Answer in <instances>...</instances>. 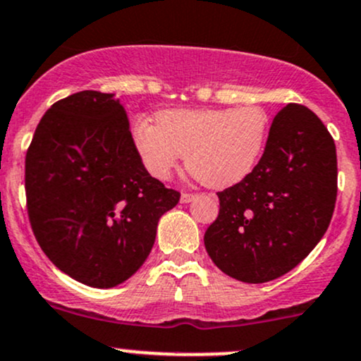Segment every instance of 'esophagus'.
<instances>
[{
  "label": "esophagus",
  "instance_id": "1",
  "mask_svg": "<svg viewBox=\"0 0 361 361\" xmlns=\"http://www.w3.org/2000/svg\"><path fill=\"white\" fill-rule=\"evenodd\" d=\"M193 199H195L193 193H181V204H188V202H192Z\"/></svg>",
  "mask_w": 361,
  "mask_h": 361
}]
</instances>
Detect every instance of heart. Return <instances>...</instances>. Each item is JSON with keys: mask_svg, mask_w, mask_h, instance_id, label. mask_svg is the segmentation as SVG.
<instances>
[{"mask_svg": "<svg viewBox=\"0 0 361 361\" xmlns=\"http://www.w3.org/2000/svg\"><path fill=\"white\" fill-rule=\"evenodd\" d=\"M269 116L260 106L221 109H169L157 123L137 120L132 140L145 169L168 180L188 156V168L211 187H229L247 178L262 157Z\"/></svg>", "mask_w": 361, "mask_h": 361, "instance_id": "obj_1", "label": "heart"}]
</instances>
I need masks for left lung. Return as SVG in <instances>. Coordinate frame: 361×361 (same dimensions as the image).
I'll return each mask as SVG.
<instances>
[{"label":"left lung","instance_id":"left-lung-1","mask_svg":"<svg viewBox=\"0 0 361 361\" xmlns=\"http://www.w3.org/2000/svg\"><path fill=\"white\" fill-rule=\"evenodd\" d=\"M217 197L219 216L204 235L212 262L253 284L290 272L322 240L334 212L338 157L326 125L307 106H284L253 171Z\"/></svg>","mask_w":361,"mask_h":361}]
</instances>
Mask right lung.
I'll return each mask as SVG.
<instances>
[{
	"label": "right lung",
	"instance_id": "obj_1",
	"mask_svg": "<svg viewBox=\"0 0 361 361\" xmlns=\"http://www.w3.org/2000/svg\"><path fill=\"white\" fill-rule=\"evenodd\" d=\"M27 212L59 271L92 288L125 283L145 262L159 217L180 192L152 178L114 94L54 102L25 156Z\"/></svg>",
	"mask_w": 361,
	"mask_h": 361
}]
</instances>
